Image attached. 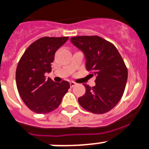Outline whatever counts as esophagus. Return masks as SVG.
Segmentation results:
<instances>
[{
  "instance_id": "esophagus-1",
  "label": "esophagus",
  "mask_w": 149,
  "mask_h": 149,
  "mask_svg": "<svg viewBox=\"0 0 149 149\" xmlns=\"http://www.w3.org/2000/svg\"><path fill=\"white\" fill-rule=\"evenodd\" d=\"M70 85L71 87H73V86H74L77 85V83H74V82H72V81H71L70 83Z\"/></svg>"
}]
</instances>
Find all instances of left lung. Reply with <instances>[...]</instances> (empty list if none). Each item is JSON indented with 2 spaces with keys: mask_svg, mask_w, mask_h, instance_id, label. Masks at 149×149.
I'll return each mask as SVG.
<instances>
[{
  "mask_svg": "<svg viewBox=\"0 0 149 149\" xmlns=\"http://www.w3.org/2000/svg\"><path fill=\"white\" fill-rule=\"evenodd\" d=\"M71 43L83 52L86 67L95 77L93 87L84 84L86 93L78 99L83 109L103 114L116 106L125 88L128 70L113 44L98 36H78Z\"/></svg>",
  "mask_w": 149,
  "mask_h": 149,
  "instance_id": "left-lung-1",
  "label": "left lung"
}]
</instances>
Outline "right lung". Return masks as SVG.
Segmentation results:
<instances>
[{
	"instance_id": "add662e5",
	"label": "right lung",
	"mask_w": 149,
	"mask_h": 149,
	"mask_svg": "<svg viewBox=\"0 0 149 149\" xmlns=\"http://www.w3.org/2000/svg\"><path fill=\"white\" fill-rule=\"evenodd\" d=\"M69 37H42L31 44L20 58L16 70V83L20 97L33 112L44 114L60 106L70 88L67 81L55 83L46 78L51 72L54 55Z\"/></svg>"
}]
</instances>
